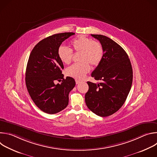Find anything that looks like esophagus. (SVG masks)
I'll return each instance as SVG.
<instances>
[{"label": "esophagus", "mask_w": 157, "mask_h": 157, "mask_svg": "<svg viewBox=\"0 0 157 157\" xmlns=\"http://www.w3.org/2000/svg\"><path fill=\"white\" fill-rule=\"evenodd\" d=\"M80 82H81V81H80L79 80H77V79L76 80V84H78L80 83Z\"/></svg>", "instance_id": "obj_1"}]
</instances>
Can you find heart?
Listing matches in <instances>:
<instances>
[{"instance_id": "b5f03b06", "label": "heart", "mask_w": 157, "mask_h": 157, "mask_svg": "<svg viewBox=\"0 0 157 157\" xmlns=\"http://www.w3.org/2000/svg\"><path fill=\"white\" fill-rule=\"evenodd\" d=\"M73 50L81 52L79 61L80 63L74 64L66 70V75L78 79H83L90 71L92 66L98 65L103 56V48L100 43L92 39L79 36L71 41ZM58 55L61 61L69 64L72 60L73 52L71 49L61 46L58 48Z\"/></svg>"}]
</instances>
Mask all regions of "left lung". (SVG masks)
I'll use <instances>...</instances> for the list:
<instances>
[{"label":"left lung","mask_w":157,"mask_h":157,"mask_svg":"<svg viewBox=\"0 0 157 157\" xmlns=\"http://www.w3.org/2000/svg\"><path fill=\"white\" fill-rule=\"evenodd\" d=\"M98 40L103 48V56L91 76L99 81H87L85 94L87 107L101 117L114 114L124 104L132 84L133 71L125 50L109 37L91 35Z\"/></svg>","instance_id":"left-lung-1"}]
</instances>
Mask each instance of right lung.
I'll use <instances>...</instances> for the list:
<instances>
[{
	"label": "right lung",
	"instance_id": "1",
	"mask_svg": "<svg viewBox=\"0 0 157 157\" xmlns=\"http://www.w3.org/2000/svg\"><path fill=\"white\" fill-rule=\"evenodd\" d=\"M75 34L61 33L44 38L30 55L25 73L27 88L35 105L45 113L54 114L65 109L69 93L75 86L71 77L64 79L63 63L58 55L62 42ZM56 80L62 82L56 85Z\"/></svg>",
	"mask_w": 157,
	"mask_h": 157
}]
</instances>
